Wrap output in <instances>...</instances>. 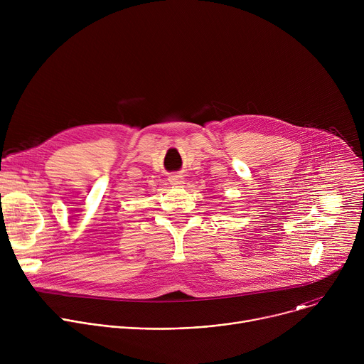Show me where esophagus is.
Wrapping results in <instances>:
<instances>
[{"instance_id": "esophagus-1", "label": "esophagus", "mask_w": 364, "mask_h": 364, "mask_svg": "<svg viewBox=\"0 0 364 364\" xmlns=\"http://www.w3.org/2000/svg\"><path fill=\"white\" fill-rule=\"evenodd\" d=\"M170 183H171V184H176V186H180V184L184 183V177L180 176V174L171 176V177H170Z\"/></svg>"}]
</instances>
